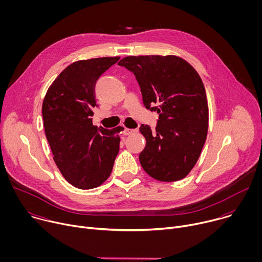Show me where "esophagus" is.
I'll return each mask as SVG.
<instances>
[{
  "instance_id": "34e87169",
  "label": "esophagus",
  "mask_w": 262,
  "mask_h": 262,
  "mask_svg": "<svg viewBox=\"0 0 262 262\" xmlns=\"http://www.w3.org/2000/svg\"><path fill=\"white\" fill-rule=\"evenodd\" d=\"M133 133H135V129H130V128H124L123 129V135L124 136H128V135H130Z\"/></svg>"
}]
</instances>
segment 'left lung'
Returning a JSON list of instances; mask_svg holds the SVG:
<instances>
[{"instance_id": "1", "label": "left lung", "mask_w": 262, "mask_h": 262, "mask_svg": "<svg viewBox=\"0 0 262 262\" xmlns=\"http://www.w3.org/2000/svg\"><path fill=\"white\" fill-rule=\"evenodd\" d=\"M118 65L135 74L145 107L159 114L155 132L140 126L146 139L141 166L161 181L184 178L200 157L208 128L206 92L198 72L176 56H130Z\"/></svg>"}]
</instances>
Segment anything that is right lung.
<instances>
[{
    "mask_svg": "<svg viewBox=\"0 0 262 262\" xmlns=\"http://www.w3.org/2000/svg\"><path fill=\"white\" fill-rule=\"evenodd\" d=\"M119 57L81 60L67 66L49 88L42 103L46 136L64 178L81 190L100 185L119 152V133L94 126L95 84Z\"/></svg>",
    "mask_w": 262,
    "mask_h": 262,
    "instance_id": "1",
    "label": "right lung"
}]
</instances>
